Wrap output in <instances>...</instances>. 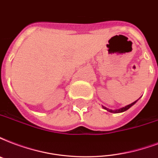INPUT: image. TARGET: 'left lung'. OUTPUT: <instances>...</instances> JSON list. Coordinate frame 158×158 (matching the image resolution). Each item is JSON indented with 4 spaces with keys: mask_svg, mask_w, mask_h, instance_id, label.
<instances>
[{
    "mask_svg": "<svg viewBox=\"0 0 158 158\" xmlns=\"http://www.w3.org/2000/svg\"><path fill=\"white\" fill-rule=\"evenodd\" d=\"M136 103V101L135 102H133V103H132L131 104H129V105H127V106H125V107H123V108H119V109H116V110H112V109H109V108H105V107H103V108H104V109H106L107 111L108 112H110V113H114V114H118V113H122V112H124L126 111V110H127L128 108H131L134 103Z\"/></svg>",
    "mask_w": 158,
    "mask_h": 158,
    "instance_id": "1",
    "label": "left lung"
}]
</instances>
